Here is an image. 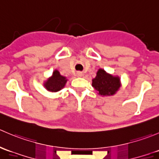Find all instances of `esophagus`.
I'll return each mask as SVG.
<instances>
[{
    "label": "esophagus",
    "instance_id": "1",
    "mask_svg": "<svg viewBox=\"0 0 159 159\" xmlns=\"http://www.w3.org/2000/svg\"><path fill=\"white\" fill-rule=\"evenodd\" d=\"M76 75L78 77H81L83 75V73L82 72H80V71H78V72H77V74H76Z\"/></svg>",
    "mask_w": 159,
    "mask_h": 159
}]
</instances>
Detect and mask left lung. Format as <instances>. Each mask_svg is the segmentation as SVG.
<instances>
[{"label": "left lung", "mask_w": 159, "mask_h": 159, "mask_svg": "<svg viewBox=\"0 0 159 159\" xmlns=\"http://www.w3.org/2000/svg\"><path fill=\"white\" fill-rule=\"evenodd\" d=\"M92 87L98 91L100 95H113L121 87L120 78L119 77L113 76L100 68L97 71L95 78L92 79Z\"/></svg>", "instance_id": "8db88e82"}]
</instances>
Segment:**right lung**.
I'll use <instances>...</instances> for the list:
<instances>
[{
    "instance_id": "obj_1",
    "label": "right lung",
    "mask_w": 159,
    "mask_h": 159,
    "mask_svg": "<svg viewBox=\"0 0 159 159\" xmlns=\"http://www.w3.org/2000/svg\"><path fill=\"white\" fill-rule=\"evenodd\" d=\"M67 81L68 79L66 77L61 75L60 72L57 70H54L53 71L52 76L50 77L44 83V86L48 91L51 92H57L65 87Z\"/></svg>"
}]
</instances>
